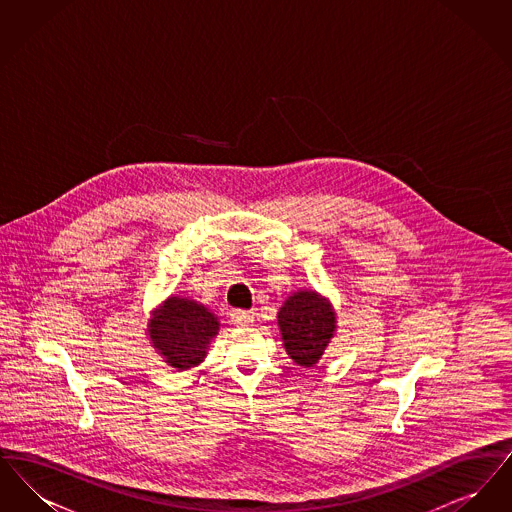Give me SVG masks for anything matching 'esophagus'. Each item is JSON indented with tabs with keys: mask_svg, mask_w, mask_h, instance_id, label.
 Returning <instances> with one entry per match:
<instances>
[{
	"mask_svg": "<svg viewBox=\"0 0 512 512\" xmlns=\"http://www.w3.org/2000/svg\"><path fill=\"white\" fill-rule=\"evenodd\" d=\"M230 322L236 324V326H247V324L253 322V315L249 311H232Z\"/></svg>",
	"mask_w": 512,
	"mask_h": 512,
	"instance_id": "34e87169",
	"label": "esophagus"
}]
</instances>
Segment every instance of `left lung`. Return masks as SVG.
Returning <instances> with one entry per match:
<instances>
[{"label":"left lung","mask_w":512,"mask_h":512,"mask_svg":"<svg viewBox=\"0 0 512 512\" xmlns=\"http://www.w3.org/2000/svg\"><path fill=\"white\" fill-rule=\"evenodd\" d=\"M286 353L299 366H315L336 332V313L326 297L313 290L292 293L278 311Z\"/></svg>","instance_id":"obj_1"}]
</instances>
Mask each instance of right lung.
I'll list each match as a JSON object with an SVG mask.
<instances>
[{
	"label": "right lung",
	"mask_w": 512,
	"mask_h": 512,
	"mask_svg": "<svg viewBox=\"0 0 512 512\" xmlns=\"http://www.w3.org/2000/svg\"><path fill=\"white\" fill-rule=\"evenodd\" d=\"M220 322L207 307L188 297L171 295L147 322V336L155 351L176 370H190L207 357Z\"/></svg>",
	"instance_id": "obj_1"
}]
</instances>
